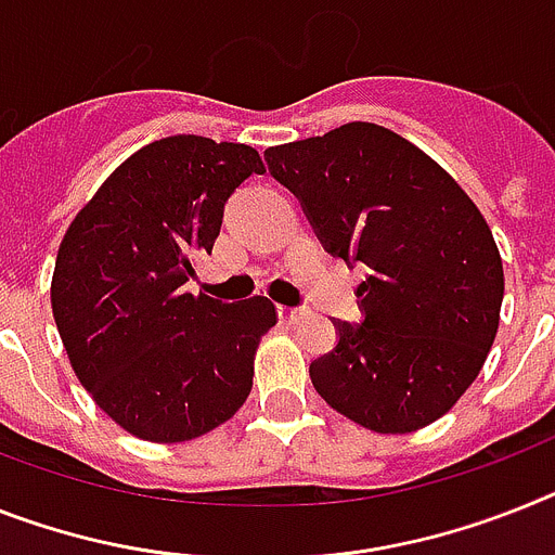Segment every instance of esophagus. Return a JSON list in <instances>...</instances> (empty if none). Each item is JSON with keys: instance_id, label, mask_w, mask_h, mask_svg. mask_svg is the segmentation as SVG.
I'll return each instance as SVG.
<instances>
[{"instance_id": "34e87169", "label": "esophagus", "mask_w": 555, "mask_h": 555, "mask_svg": "<svg viewBox=\"0 0 555 555\" xmlns=\"http://www.w3.org/2000/svg\"><path fill=\"white\" fill-rule=\"evenodd\" d=\"M276 313L282 324H296V321H301L307 315L305 310H299V307H285V305H279Z\"/></svg>"}]
</instances>
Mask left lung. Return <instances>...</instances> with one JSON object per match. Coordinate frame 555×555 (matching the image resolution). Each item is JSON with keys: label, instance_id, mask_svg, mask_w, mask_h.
<instances>
[{"label": "left lung", "instance_id": "obj_1", "mask_svg": "<svg viewBox=\"0 0 555 555\" xmlns=\"http://www.w3.org/2000/svg\"><path fill=\"white\" fill-rule=\"evenodd\" d=\"M264 157L330 254L370 268L364 324L335 321L338 344L310 364L315 392L378 435L443 417L500 330L505 273L486 217L423 149L366 120Z\"/></svg>", "mask_w": 555, "mask_h": 555}]
</instances>
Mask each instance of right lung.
<instances>
[{
	"label": "right lung",
	"instance_id": "right-lung-1",
	"mask_svg": "<svg viewBox=\"0 0 555 555\" xmlns=\"http://www.w3.org/2000/svg\"><path fill=\"white\" fill-rule=\"evenodd\" d=\"M254 171L264 163L245 143L160 138L106 177L59 245L50 305L69 366L106 417L149 443L208 435L250 395L276 305H222L185 282Z\"/></svg>",
	"mask_w": 555,
	"mask_h": 555
}]
</instances>
